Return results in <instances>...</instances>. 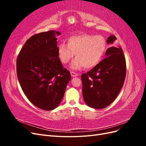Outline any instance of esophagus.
I'll return each instance as SVG.
<instances>
[{"mask_svg": "<svg viewBox=\"0 0 146 146\" xmlns=\"http://www.w3.org/2000/svg\"><path fill=\"white\" fill-rule=\"evenodd\" d=\"M70 75H71L72 77H77L78 76V74L73 71H70Z\"/></svg>", "mask_w": 146, "mask_h": 146, "instance_id": "34e87169", "label": "esophagus"}]
</instances>
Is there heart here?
Listing matches in <instances>:
<instances>
[{
    "instance_id": "heart-1",
    "label": "heart",
    "mask_w": 146,
    "mask_h": 146,
    "mask_svg": "<svg viewBox=\"0 0 146 146\" xmlns=\"http://www.w3.org/2000/svg\"><path fill=\"white\" fill-rule=\"evenodd\" d=\"M107 47L105 39L101 35L83 33L69 37L68 44H60L58 53L61 61L64 64L76 54V58L71 65L72 69H91L100 62Z\"/></svg>"
}]
</instances>
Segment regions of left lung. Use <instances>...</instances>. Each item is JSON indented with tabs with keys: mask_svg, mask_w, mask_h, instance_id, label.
<instances>
[{
	"mask_svg": "<svg viewBox=\"0 0 146 146\" xmlns=\"http://www.w3.org/2000/svg\"><path fill=\"white\" fill-rule=\"evenodd\" d=\"M116 39L111 35L107 43L112 44ZM105 55L107 57L81 76L84 101L95 109L107 107L115 100L126 76V61L122 48L109 47Z\"/></svg>",
	"mask_w": 146,
	"mask_h": 146,
	"instance_id": "obj_1",
	"label": "left lung"
}]
</instances>
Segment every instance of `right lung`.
Returning a JSON list of instances; mask_svg holds the SVG:
<instances>
[{"mask_svg": "<svg viewBox=\"0 0 146 146\" xmlns=\"http://www.w3.org/2000/svg\"><path fill=\"white\" fill-rule=\"evenodd\" d=\"M54 30L35 34L21 48L16 60V72L24 94L35 106L54 110L63 99L71 76L58 57Z\"/></svg>", "mask_w": 146, "mask_h": 146, "instance_id": "right-lung-1", "label": "right lung"}]
</instances>
